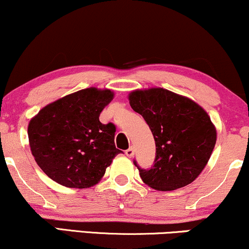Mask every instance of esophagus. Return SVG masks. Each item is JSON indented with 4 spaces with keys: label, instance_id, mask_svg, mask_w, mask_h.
Here are the masks:
<instances>
[{
    "label": "esophagus",
    "instance_id": "obj_1",
    "mask_svg": "<svg viewBox=\"0 0 249 249\" xmlns=\"http://www.w3.org/2000/svg\"><path fill=\"white\" fill-rule=\"evenodd\" d=\"M134 153H135V150H134L133 147L128 148L127 150H125V155H127L128 157H133L134 156Z\"/></svg>",
    "mask_w": 249,
    "mask_h": 249
}]
</instances>
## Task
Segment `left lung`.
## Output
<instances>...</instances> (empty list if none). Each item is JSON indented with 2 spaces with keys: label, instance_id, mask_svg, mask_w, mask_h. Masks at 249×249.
I'll return each instance as SVG.
<instances>
[{
  "label": "left lung",
  "instance_id": "obj_1",
  "mask_svg": "<svg viewBox=\"0 0 249 249\" xmlns=\"http://www.w3.org/2000/svg\"><path fill=\"white\" fill-rule=\"evenodd\" d=\"M129 104L145 120L155 143L156 157L150 169L134 164L147 185L172 191L189 185L209 162L217 130L209 114L186 96L155 87L130 93Z\"/></svg>",
  "mask_w": 249,
  "mask_h": 249
}]
</instances>
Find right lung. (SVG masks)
Masks as SVG:
<instances>
[{
  "label": "right lung",
  "instance_id": "obj_1",
  "mask_svg": "<svg viewBox=\"0 0 249 249\" xmlns=\"http://www.w3.org/2000/svg\"><path fill=\"white\" fill-rule=\"evenodd\" d=\"M113 98L110 89L89 87L51 102L30 120L32 156L52 180L66 188H90L122 153L114 143L115 125L99 120Z\"/></svg>",
  "mask_w": 249,
  "mask_h": 249
}]
</instances>
